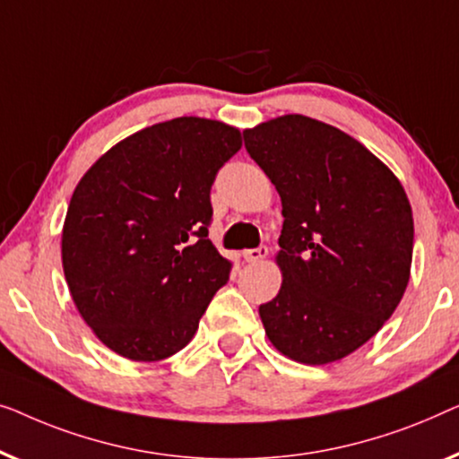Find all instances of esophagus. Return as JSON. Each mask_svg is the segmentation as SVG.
<instances>
[{"instance_id":"1","label":"esophagus","mask_w":459,"mask_h":459,"mask_svg":"<svg viewBox=\"0 0 459 459\" xmlns=\"http://www.w3.org/2000/svg\"><path fill=\"white\" fill-rule=\"evenodd\" d=\"M268 255V247L266 245H260V247H254V249H245L243 251V260L249 262V264H255V262H262L264 257Z\"/></svg>"}]
</instances>
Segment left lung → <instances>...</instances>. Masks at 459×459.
<instances>
[{
	"instance_id": "obj_1",
	"label": "left lung",
	"mask_w": 459,
	"mask_h": 459,
	"mask_svg": "<svg viewBox=\"0 0 459 459\" xmlns=\"http://www.w3.org/2000/svg\"><path fill=\"white\" fill-rule=\"evenodd\" d=\"M282 202V285L260 318L301 364L350 356L377 334L410 281L414 218L402 183L350 134L301 114L243 133Z\"/></svg>"
}]
</instances>
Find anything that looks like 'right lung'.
Instances as JSON below:
<instances>
[{"label": "right lung", "mask_w": 459, "mask_h": 459, "mask_svg": "<svg viewBox=\"0 0 459 459\" xmlns=\"http://www.w3.org/2000/svg\"><path fill=\"white\" fill-rule=\"evenodd\" d=\"M241 133L183 116L131 134L89 168L70 199L62 266L98 339L158 361L193 339L232 264L208 238L210 191Z\"/></svg>", "instance_id": "add662e5"}]
</instances>
